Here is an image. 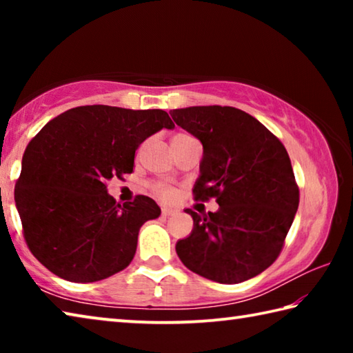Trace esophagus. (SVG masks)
Listing matches in <instances>:
<instances>
[{
    "label": "esophagus",
    "instance_id": "1",
    "mask_svg": "<svg viewBox=\"0 0 353 353\" xmlns=\"http://www.w3.org/2000/svg\"><path fill=\"white\" fill-rule=\"evenodd\" d=\"M177 210H176V208H171V207H163L162 208V214H163V216L166 218V216H172V214H174Z\"/></svg>",
    "mask_w": 353,
    "mask_h": 353
}]
</instances>
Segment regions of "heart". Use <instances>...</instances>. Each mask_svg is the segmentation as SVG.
<instances>
[{"instance_id":"1","label":"heart","mask_w":353,"mask_h":353,"mask_svg":"<svg viewBox=\"0 0 353 353\" xmlns=\"http://www.w3.org/2000/svg\"><path fill=\"white\" fill-rule=\"evenodd\" d=\"M183 137H188V135H176L174 139H183ZM152 191H154V194H157L159 198L163 201H171L172 198H174V190L165 183H154Z\"/></svg>"}]
</instances>
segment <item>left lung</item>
I'll use <instances>...</instances> for the list:
<instances>
[{"mask_svg":"<svg viewBox=\"0 0 353 353\" xmlns=\"http://www.w3.org/2000/svg\"><path fill=\"white\" fill-rule=\"evenodd\" d=\"M177 126L202 143L196 201L216 198L219 208L193 218L176 252L190 271L234 285L259 276L282 252L299 207L290 155L252 115L229 105L171 110Z\"/></svg>","mask_w":353,"mask_h":353,"instance_id":"8db88e82","label":"left lung"}]
</instances>
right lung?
I'll return each instance as SVG.
<instances>
[{
	"instance_id": "obj_1",
	"label": "right lung",
	"mask_w": 353,
	"mask_h": 353,
	"mask_svg": "<svg viewBox=\"0 0 353 353\" xmlns=\"http://www.w3.org/2000/svg\"><path fill=\"white\" fill-rule=\"evenodd\" d=\"M160 109L81 105L52 118L29 141L15 185V204L29 250L52 274L88 283L132 261L140 227L160 216L148 196L118 204L112 177L134 171L135 151L160 129Z\"/></svg>"
}]
</instances>
